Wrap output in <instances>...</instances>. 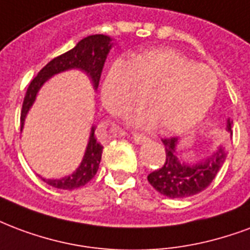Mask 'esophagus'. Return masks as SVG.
I'll list each match as a JSON object with an SVG mask.
<instances>
[{"instance_id":"34e87169","label":"esophagus","mask_w":250,"mask_h":250,"mask_svg":"<svg viewBox=\"0 0 250 250\" xmlns=\"http://www.w3.org/2000/svg\"><path fill=\"white\" fill-rule=\"evenodd\" d=\"M132 138H134L135 143H136V144L146 143V142H148V140H149L148 136H146V135H143V134H139V132H135Z\"/></svg>"}]
</instances>
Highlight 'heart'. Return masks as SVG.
Here are the masks:
<instances>
[{
  "instance_id": "1",
  "label": "heart",
  "mask_w": 250,
  "mask_h": 250,
  "mask_svg": "<svg viewBox=\"0 0 250 250\" xmlns=\"http://www.w3.org/2000/svg\"><path fill=\"white\" fill-rule=\"evenodd\" d=\"M212 68L173 49H153L118 59L107 74L102 99L111 114L125 115L139 106L143 97L148 112L136 122H156L167 132H182L199 123L212 106L217 92Z\"/></svg>"
}]
</instances>
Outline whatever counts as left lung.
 I'll return each instance as SVG.
<instances>
[{"instance_id": "obj_1", "label": "left lung", "mask_w": 250, "mask_h": 250, "mask_svg": "<svg viewBox=\"0 0 250 250\" xmlns=\"http://www.w3.org/2000/svg\"><path fill=\"white\" fill-rule=\"evenodd\" d=\"M227 128L232 132V122L228 119ZM166 147V160L162 168L149 173L147 179L162 195L171 199H184L207 189L223 167L227 149L220 146L217 151L196 164H186L177 152V138L162 139Z\"/></svg>"}]
</instances>
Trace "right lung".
Segmentation results:
<instances>
[{"label":"right lung","mask_w":250,"mask_h":250,"mask_svg":"<svg viewBox=\"0 0 250 250\" xmlns=\"http://www.w3.org/2000/svg\"><path fill=\"white\" fill-rule=\"evenodd\" d=\"M110 49V37L103 36V34L88 36L83 38L82 41H79L74 49L68 50L64 54L55 57L46 64L45 67H42L40 73L37 74L36 78L29 84L26 95L22 103L21 130L23 127L27 111L30 110L31 104L36 101L37 92L42 87V84L54 74L62 73L64 70H70V68H79L91 78L94 88H98L102 70H103ZM94 134H95V127L91 128L90 140H88L87 148H86V153L83 156L82 163L73 175L63 177V179H55V180H50V179L49 180L42 179V180L58 189H75V188L87 184L97 173L102 159V151H103L102 144L97 142V138Z\"/></svg>","instance_id":"obj_1"}]
</instances>
